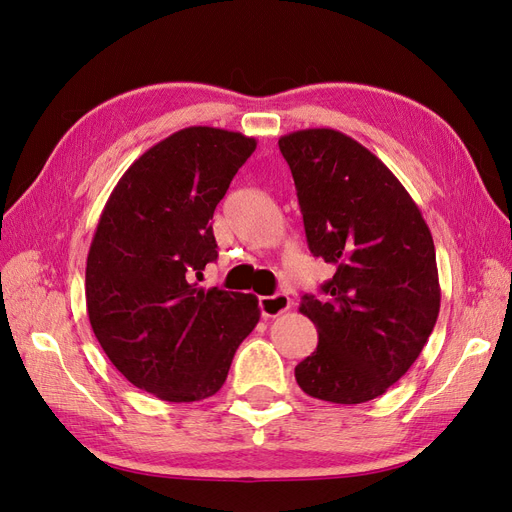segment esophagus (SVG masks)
<instances>
[{
	"mask_svg": "<svg viewBox=\"0 0 512 512\" xmlns=\"http://www.w3.org/2000/svg\"><path fill=\"white\" fill-rule=\"evenodd\" d=\"M258 305H260V314L265 318H275L284 314L286 309L290 307V299L286 297V294H271V297H260L258 299Z\"/></svg>",
	"mask_w": 512,
	"mask_h": 512,
	"instance_id": "1",
	"label": "esophagus"
}]
</instances>
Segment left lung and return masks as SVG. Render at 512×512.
I'll use <instances>...</instances> for the list:
<instances>
[{
  "label": "left lung",
  "instance_id": "8db88e82",
  "mask_svg": "<svg viewBox=\"0 0 512 512\" xmlns=\"http://www.w3.org/2000/svg\"><path fill=\"white\" fill-rule=\"evenodd\" d=\"M309 252L335 267L299 312L318 346L297 367L301 389L331 404L386 393L418 359L440 312L436 247L399 179L354 138L299 130L280 138Z\"/></svg>",
  "mask_w": 512,
  "mask_h": 512
}]
</instances>
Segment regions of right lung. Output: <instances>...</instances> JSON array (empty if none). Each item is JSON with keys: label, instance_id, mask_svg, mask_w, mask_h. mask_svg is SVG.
I'll use <instances>...</instances> for the list:
<instances>
[{"label": "right lung", "instance_id": "add662e5", "mask_svg": "<svg viewBox=\"0 0 512 512\" xmlns=\"http://www.w3.org/2000/svg\"><path fill=\"white\" fill-rule=\"evenodd\" d=\"M256 141L194 126L138 158L108 196L87 254L91 329L111 363L164 401L218 393L260 318L254 294L196 288L218 258L211 218Z\"/></svg>", "mask_w": 512, "mask_h": 512}]
</instances>
